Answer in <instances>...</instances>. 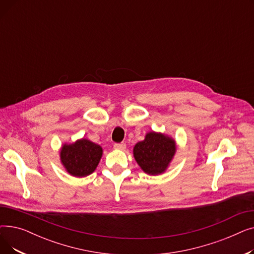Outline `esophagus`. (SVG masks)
<instances>
[{"label":"esophagus","instance_id":"34e87169","mask_svg":"<svg viewBox=\"0 0 254 254\" xmlns=\"http://www.w3.org/2000/svg\"><path fill=\"white\" fill-rule=\"evenodd\" d=\"M113 147H114V149H117V150H125L127 145L125 143H116V144H114Z\"/></svg>","mask_w":254,"mask_h":254}]
</instances>
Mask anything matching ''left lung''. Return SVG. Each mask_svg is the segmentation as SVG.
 I'll return each mask as SVG.
<instances>
[{"label":"left lung","mask_w":254,"mask_h":254,"mask_svg":"<svg viewBox=\"0 0 254 254\" xmlns=\"http://www.w3.org/2000/svg\"><path fill=\"white\" fill-rule=\"evenodd\" d=\"M134 156L141 169L149 175H158L169 167L176 152L175 140L162 132L150 131L145 139L138 142Z\"/></svg>","instance_id":"1"}]
</instances>
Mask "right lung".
I'll return each mask as SVG.
<instances>
[{
  "label": "right lung",
  "instance_id": "obj_1",
  "mask_svg": "<svg viewBox=\"0 0 254 254\" xmlns=\"http://www.w3.org/2000/svg\"><path fill=\"white\" fill-rule=\"evenodd\" d=\"M102 154L100 145L87 139H80L73 144L63 145L61 162L70 175L85 177L96 170Z\"/></svg>",
  "mask_w": 254,
  "mask_h": 254
}]
</instances>
